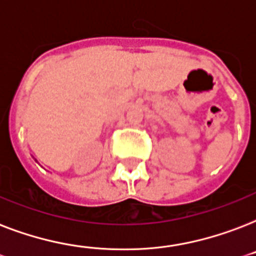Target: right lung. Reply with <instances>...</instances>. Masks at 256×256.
Segmentation results:
<instances>
[{"label":"right lung","instance_id":"right-lung-1","mask_svg":"<svg viewBox=\"0 0 256 256\" xmlns=\"http://www.w3.org/2000/svg\"><path fill=\"white\" fill-rule=\"evenodd\" d=\"M36 161H37V160H36Z\"/></svg>","mask_w":256,"mask_h":256}]
</instances>
